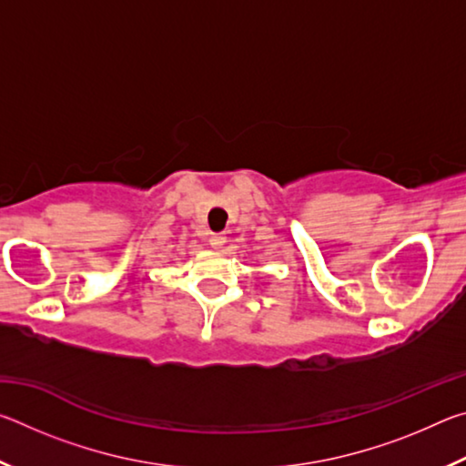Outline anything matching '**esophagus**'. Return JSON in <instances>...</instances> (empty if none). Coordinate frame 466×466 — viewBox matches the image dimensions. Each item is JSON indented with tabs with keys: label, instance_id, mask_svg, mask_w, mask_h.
<instances>
[{
	"label": "esophagus",
	"instance_id": "esophagus-1",
	"mask_svg": "<svg viewBox=\"0 0 466 466\" xmlns=\"http://www.w3.org/2000/svg\"><path fill=\"white\" fill-rule=\"evenodd\" d=\"M224 242H226V236H224V234H211V236H209L211 248H216V250L222 248Z\"/></svg>",
	"mask_w": 466,
	"mask_h": 466
}]
</instances>
